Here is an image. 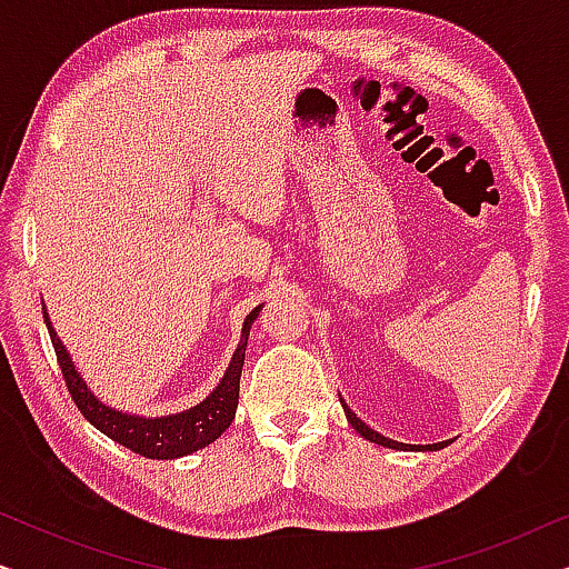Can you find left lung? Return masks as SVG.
I'll use <instances>...</instances> for the list:
<instances>
[{
    "label": "left lung",
    "instance_id": "left-lung-1",
    "mask_svg": "<svg viewBox=\"0 0 569 569\" xmlns=\"http://www.w3.org/2000/svg\"><path fill=\"white\" fill-rule=\"evenodd\" d=\"M341 407H345V415H347V419H349V425L355 427L357 432L362 435L365 440H370V442H376V446H383V448H393V450H440V448H446L448 442H435V446H407V442H396V440H391V438H383V435L380 432H376V430H370L368 425L362 422L360 417L355 415L352 409L347 407L345 403V399H341Z\"/></svg>",
    "mask_w": 569,
    "mask_h": 569
}]
</instances>
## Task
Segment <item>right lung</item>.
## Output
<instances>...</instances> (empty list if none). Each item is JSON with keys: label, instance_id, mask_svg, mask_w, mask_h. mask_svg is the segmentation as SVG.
Returning <instances> with one entry per match:
<instances>
[{"label": "right lung", "instance_id": "1", "mask_svg": "<svg viewBox=\"0 0 569 569\" xmlns=\"http://www.w3.org/2000/svg\"><path fill=\"white\" fill-rule=\"evenodd\" d=\"M259 308H253L251 313L246 316L243 333H240V345L236 349V355H232L230 368L224 370L220 386H217L204 401L197 403V407L186 409L181 415L158 417V419L123 415V411H116L111 407H106L103 401H98L96 393H92L88 383L80 378V372L74 370L72 357H69L64 345H61V339L57 337V331H53L46 310H43V321L49 326L51 345H53V352H57L61 376H64V383L69 388V393H72V401L77 403V409L82 411V417L88 419L92 427H98L100 432L108 435L111 440L121 442L123 448L134 450V453L144 458L170 461V458H181V456L193 453V450L199 448H207L209 442L220 438V435L230 427L232 419H236L248 331H251V323L256 321V316H259Z\"/></svg>", "mask_w": 569, "mask_h": 569}]
</instances>
